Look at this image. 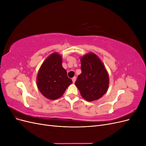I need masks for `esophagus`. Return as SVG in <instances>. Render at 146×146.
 <instances>
[{"mask_svg": "<svg viewBox=\"0 0 146 146\" xmlns=\"http://www.w3.org/2000/svg\"><path fill=\"white\" fill-rule=\"evenodd\" d=\"M72 80L73 83H74L75 82H76V77H74L72 78Z\"/></svg>", "mask_w": 146, "mask_h": 146, "instance_id": "34e87169", "label": "esophagus"}]
</instances>
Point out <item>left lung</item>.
I'll use <instances>...</instances> for the list:
<instances>
[{
  "mask_svg": "<svg viewBox=\"0 0 146 146\" xmlns=\"http://www.w3.org/2000/svg\"><path fill=\"white\" fill-rule=\"evenodd\" d=\"M80 60L82 73L75 85L86 100H98L108 89V74L100 58L94 53H88L81 57Z\"/></svg>",
  "mask_w": 146,
  "mask_h": 146,
  "instance_id": "left-lung-1",
  "label": "left lung"
}]
</instances>
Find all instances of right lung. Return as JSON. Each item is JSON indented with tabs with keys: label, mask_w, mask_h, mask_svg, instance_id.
I'll list each match as a JSON object with an SVG mask.
<instances>
[{
	"label": "right lung",
	"mask_w": 146,
	"mask_h": 146,
	"mask_svg": "<svg viewBox=\"0 0 146 146\" xmlns=\"http://www.w3.org/2000/svg\"><path fill=\"white\" fill-rule=\"evenodd\" d=\"M36 83L41 93L50 100L60 98L72 83L63 68L62 56L58 53H53L44 61L39 69Z\"/></svg>",
	"instance_id": "add662e5"
}]
</instances>
